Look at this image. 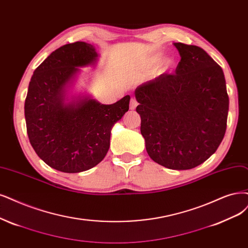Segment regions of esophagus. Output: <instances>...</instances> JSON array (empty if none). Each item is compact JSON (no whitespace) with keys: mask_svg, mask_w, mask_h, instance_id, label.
Wrapping results in <instances>:
<instances>
[{"mask_svg":"<svg viewBox=\"0 0 248 248\" xmlns=\"http://www.w3.org/2000/svg\"><path fill=\"white\" fill-rule=\"evenodd\" d=\"M137 105H138V102H137V100L134 99V98H132V99H131V102H130V109H131V110L136 109Z\"/></svg>","mask_w":248,"mask_h":248,"instance_id":"obj_1","label":"esophagus"}]
</instances>
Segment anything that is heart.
<instances>
[{"instance_id":"heart-1","label":"heart","mask_w":248,"mask_h":248,"mask_svg":"<svg viewBox=\"0 0 248 248\" xmlns=\"http://www.w3.org/2000/svg\"><path fill=\"white\" fill-rule=\"evenodd\" d=\"M160 56H161L160 52H156V53H153V54L149 55V56L146 58V60L144 62V67L150 68L153 65H155L156 62L159 60ZM173 64H175V59H173L171 56H170V55H168V56H164L163 58L160 59L156 67H155L154 73L155 75H162V73L169 71L173 66Z\"/></svg>"}]
</instances>
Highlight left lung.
Wrapping results in <instances>:
<instances>
[{"instance_id":"8db88e82","label":"left lung","mask_w":248,"mask_h":248,"mask_svg":"<svg viewBox=\"0 0 248 248\" xmlns=\"http://www.w3.org/2000/svg\"><path fill=\"white\" fill-rule=\"evenodd\" d=\"M173 45L181 56L176 73L137 87L136 110L150 158L183 170L217 151L226 133L229 97L223 69L203 49Z\"/></svg>"}]
</instances>
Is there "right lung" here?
Instances as JSON below:
<instances>
[{"mask_svg": "<svg viewBox=\"0 0 248 248\" xmlns=\"http://www.w3.org/2000/svg\"><path fill=\"white\" fill-rule=\"evenodd\" d=\"M93 45L77 42L52 52L33 72L24 104L26 130L38 156L63 172H80L102 161L115 123L131 97L101 104L89 95L68 97L79 67L95 66Z\"/></svg>", "mask_w": 248, "mask_h": 248, "instance_id": "obj_1", "label": "right lung"}]
</instances>
